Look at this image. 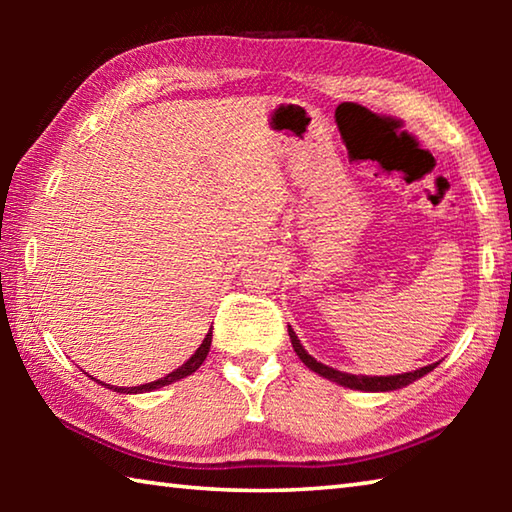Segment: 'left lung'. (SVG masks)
<instances>
[{
    "mask_svg": "<svg viewBox=\"0 0 512 512\" xmlns=\"http://www.w3.org/2000/svg\"><path fill=\"white\" fill-rule=\"evenodd\" d=\"M289 336H291V345L296 354L300 357V361L305 363L309 370H314L316 375L325 377L329 381H336V384H341L345 388H354V391H368V393H386V391H397V388H404L413 384L415 379H420L436 368V363H431V366H424L420 370H413V372H404V375H388V377H368V375H350V372H341V370H334L325 366V363L316 361L311 354L302 348V343L298 341L296 332H293L291 325H289Z\"/></svg>",
    "mask_w": 512,
    "mask_h": 512,
    "instance_id": "8db88e82",
    "label": "left lung"
}]
</instances>
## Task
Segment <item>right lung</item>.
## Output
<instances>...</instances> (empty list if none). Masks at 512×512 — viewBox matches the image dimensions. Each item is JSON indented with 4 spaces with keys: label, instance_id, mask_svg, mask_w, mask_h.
Returning <instances> with one entry per match:
<instances>
[{
    "label": "right lung",
    "instance_id": "right-lung-1",
    "mask_svg": "<svg viewBox=\"0 0 512 512\" xmlns=\"http://www.w3.org/2000/svg\"><path fill=\"white\" fill-rule=\"evenodd\" d=\"M210 345H212V327H210V332H207V336L203 339V343H201V348H198L192 357H189L183 366L180 368H176L173 372H169L167 377H162V379H158V381H151V384H142V386H133V388H124V386H110V384H103V381H99L101 386H106V388H110V391H115V393H151V391H155V388H162V386H169V384H173V381H178V379H185V377H189L192 375V372H196L198 368H201V363L205 361V357H207V352H210ZM94 379V377H92Z\"/></svg>",
    "mask_w": 512,
    "mask_h": 512
}]
</instances>
